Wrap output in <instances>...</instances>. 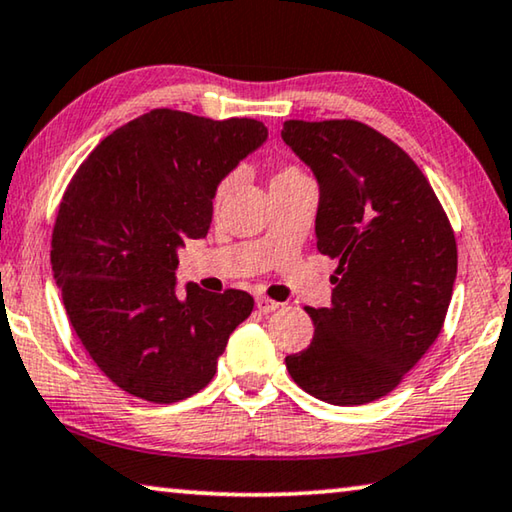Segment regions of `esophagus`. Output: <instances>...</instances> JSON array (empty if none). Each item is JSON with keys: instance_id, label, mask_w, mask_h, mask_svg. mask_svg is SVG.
<instances>
[{"instance_id": "34e87169", "label": "esophagus", "mask_w": 512, "mask_h": 512, "mask_svg": "<svg viewBox=\"0 0 512 512\" xmlns=\"http://www.w3.org/2000/svg\"><path fill=\"white\" fill-rule=\"evenodd\" d=\"M256 306H258V311H263V313H272V311H277L281 304H279V302H274V300H270V297L261 295V297H256Z\"/></svg>"}]
</instances>
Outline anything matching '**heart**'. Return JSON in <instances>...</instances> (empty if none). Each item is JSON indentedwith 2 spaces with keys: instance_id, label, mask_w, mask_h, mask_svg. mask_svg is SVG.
Wrapping results in <instances>:
<instances>
[{
  "instance_id": "obj_1",
  "label": "heart",
  "mask_w": 512,
  "mask_h": 512,
  "mask_svg": "<svg viewBox=\"0 0 512 512\" xmlns=\"http://www.w3.org/2000/svg\"><path fill=\"white\" fill-rule=\"evenodd\" d=\"M293 174H302L300 169L297 167H281L277 174H274V178H283V176H293ZM272 178V180H274ZM233 180H235V176L233 174H229V176H224L222 180H219L217 183V187H215V199L219 201V199H224L226 194H229V190H231V185H233Z\"/></svg>"
}]
</instances>
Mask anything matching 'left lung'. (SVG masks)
Masks as SVG:
<instances>
[{
	"label": "left lung",
	"instance_id": "obj_1",
	"mask_svg": "<svg viewBox=\"0 0 512 512\" xmlns=\"http://www.w3.org/2000/svg\"><path fill=\"white\" fill-rule=\"evenodd\" d=\"M281 137L318 178V251L338 261L332 306H306L316 332L286 368L325 403H373L442 332L458 274L451 222L412 157L371 125L286 121Z\"/></svg>",
	"mask_w": 512,
	"mask_h": 512
}]
</instances>
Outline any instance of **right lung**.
Returning a JSON list of instances; mask_svg holds the SVG:
<instances>
[{
	"mask_svg": "<svg viewBox=\"0 0 512 512\" xmlns=\"http://www.w3.org/2000/svg\"><path fill=\"white\" fill-rule=\"evenodd\" d=\"M267 139L256 119L212 121L153 109L93 148L70 180L52 231V272L77 338L116 387L178 403L217 373L254 297L187 283L178 247L212 222L215 187Z\"/></svg>",
	"mask_w": 512,
	"mask_h": 512,
	"instance_id": "1",
	"label": "right lung"
}]
</instances>
